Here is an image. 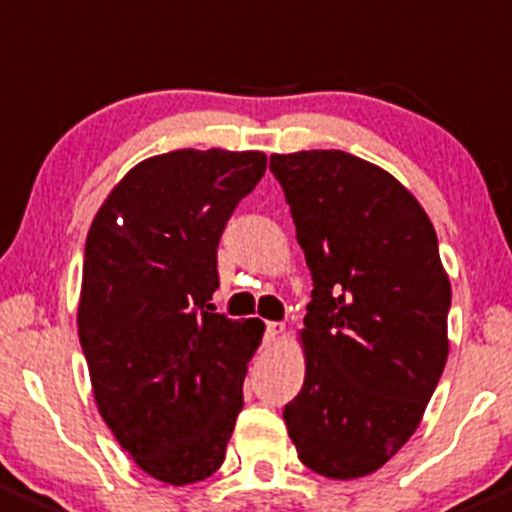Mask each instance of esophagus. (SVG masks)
Instances as JSON below:
<instances>
[{
	"mask_svg": "<svg viewBox=\"0 0 512 512\" xmlns=\"http://www.w3.org/2000/svg\"><path fill=\"white\" fill-rule=\"evenodd\" d=\"M283 331H285L283 323L267 321V326H265V341H267V343H275L280 336H283Z\"/></svg>",
	"mask_w": 512,
	"mask_h": 512,
	"instance_id": "34e87169",
	"label": "esophagus"
}]
</instances>
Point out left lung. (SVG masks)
Here are the masks:
<instances>
[{
    "label": "left lung",
    "mask_w": 512,
    "mask_h": 512,
    "mask_svg": "<svg viewBox=\"0 0 512 512\" xmlns=\"http://www.w3.org/2000/svg\"><path fill=\"white\" fill-rule=\"evenodd\" d=\"M270 171L313 275L305 381L283 419L305 467L371 475L419 427L450 353L437 232L407 186L346 151L272 154Z\"/></svg>",
    "instance_id": "1"
}]
</instances>
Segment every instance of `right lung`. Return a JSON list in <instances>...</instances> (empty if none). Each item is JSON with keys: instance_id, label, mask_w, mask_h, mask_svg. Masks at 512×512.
Masks as SVG:
<instances>
[{"instance_id": "obj_1", "label": "right lung", "mask_w": 512, "mask_h": 512, "mask_svg": "<svg viewBox=\"0 0 512 512\" xmlns=\"http://www.w3.org/2000/svg\"><path fill=\"white\" fill-rule=\"evenodd\" d=\"M265 166L262 151L151 156L113 186L85 240L78 333L95 404L166 485L219 470L245 404L265 323L212 313L209 300L219 237Z\"/></svg>"}]
</instances>
